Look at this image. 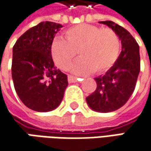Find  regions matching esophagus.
Listing matches in <instances>:
<instances>
[{
    "instance_id": "obj_1",
    "label": "esophagus",
    "mask_w": 151,
    "mask_h": 151,
    "mask_svg": "<svg viewBox=\"0 0 151 151\" xmlns=\"http://www.w3.org/2000/svg\"><path fill=\"white\" fill-rule=\"evenodd\" d=\"M68 81L70 83H74V82H77L79 79H77V77H76V76H68Z\"/></svg>"
}]
</instances>
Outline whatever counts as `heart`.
<instances>
[{"label":"heart","instance_id":"obj_1","mask_svg":"<svg viewBox=\"0 0 151 151\" xmlns=\"http://www.w3.org/2000/svg\"><path fill=\"white\" fill-rule=\"evenodd\" d=\"M119 51L120 41L114 31L86 23L67 29L64 39L56 38L50 47L55 65L64 70L78 52L80 59L70 68L76 75L106 71L117 60Z\"/></svg>","mask_w":151,"mask_h":151}]
</instances>
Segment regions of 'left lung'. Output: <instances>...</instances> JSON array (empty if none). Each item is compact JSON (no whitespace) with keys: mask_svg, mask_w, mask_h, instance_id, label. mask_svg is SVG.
Masks as SVG:
<instances>
[{"mask_svg":"<svg viewBox=\"0 0 151 151\" xmlns=\"http://www.w3.org/2000/svg\"><path fill=\"white\" fill-rule=\"evenodd\" d=\"M119 36L122 51L105 75L95 78L96 91L86 100L96 112L110 113L123 107L133 94L140 70L139 47L129 32L112 21L99 22Z\"/></svg>","mask_w":151,"mask_h":151,"instance_id":"left-lung-1","label":"left lung"}]
</instances>
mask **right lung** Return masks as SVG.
I'll return each mask as SVG.
<instances>
[{
    "label": "right lung",
    "mask_w": 151,
    "mask_h": 151,
    "mask_svg": "<svg viewBox=\"0 0 151 151\" xmlns=\"http://www.w3.org/2000/svg\"><path fill=\"white\" fill-rule=\"evenodd\" d=\"M62 25L42 22L25 32L12 49V76L21 101L36 112H50L60 104L67 76L57 70L50 47Z\"/></svg>",
    "instance_id": "right-lung-1"
}]
</instances>
